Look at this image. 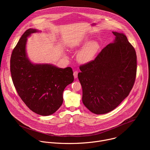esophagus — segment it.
I'll list each match as a JSON object with an SVG mask.
<instances>
[{"mask_svg":"<svg viewBox=\"0 0 150 150\" xmlns=\"http://www.w3.org/2000/svg\"><path fill=\"white\" fill-rule=\"evenodd\" d=\"M78 71H74V78H77V77H78Z\"/></svg>","mask_w":150,"mask_h":150,"instance_id":"34e87169","label":"esophagus"}]
</instances>
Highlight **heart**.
Returning <instances> with one entry per match:
<instances>
[{
	"label": "heart",
	"mask_w": 150,
	"mask_h": 150,
	"mask_svg": "<svg viewBox=\"0 0 150 150\" xmlns=\"http://www.w3.org/2000/svg\"><path fill=\"white\" fill-rule=\"evenodd\" d=\"M100 49V45L96 41H91L78 53V59L83 63L89 62L95 57Z\"/></svg>",
	"instance_id": "1"
}]
</instances>
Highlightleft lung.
Instances as JSON below:
<instances>
[{
  "mask_svg": "<svg viewBox=\"0 0 150 150\" xmlns=\"http://www.w3.org/2000/svg\"><path fill=\"white\" fill-rule=\"evenodd\" d=\"M113 43L105 46L94 60L79 67L78 77L82 102L92 113L110 112L129 94L137 75L134 47L122 33L113 32Z\"/></svg>",
  "mask_w": 150,
  "mask_h": 150,
  "instance_id": "1",
  "label": "left lung"
}]
</instances>
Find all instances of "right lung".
<instances>
[{"label":"right lung","instance_id":"right-lung-1","mask_svg":"<svg viewBox=\"0 0 150 150\" xmlns=\"http://www.w3.org/2000/svg\"><path fill=\"white\" fill-rule=\"evenodd\" d=\"M37 32L27 30L13 49L10 69L15 88L28 108L34 113L49 116L63 103V92L74 79L71 67L58 68L51 65H34L27 57V38Z\"/></svg>","mask_w":150,"mask_h":150}]
</instances>
